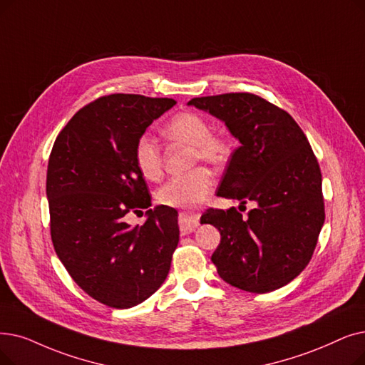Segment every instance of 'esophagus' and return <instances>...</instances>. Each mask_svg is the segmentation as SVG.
<instances>
[{
	"instance_id": "1",
	"label": "esophagus",
	"mask_w": 365,
	"mask_h": 365,
	"mask_svg": "<svg viewBox=\"0 0 365 365\" xmlns=\"http://www.w3.org/2000/svg\"><path fill=\"white\" fill-rule=\"evenodd\" d=\"M200 224V216L191 212H180L179 213V227L182 234H189L197 230Z\"/></svg>"
}]
</instances>
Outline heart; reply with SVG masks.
<instances>
[{
    "label": "heart",
    "mask_w": 365,
    "mask_h": 365,
    "mask_svg": "<svg viewBox=\"0 0 365 365\" xmlns=\"http://www.w3.org/2000/svg\"><path fill=\"white\" fill-rule=\"evenodd\" d=\"M163 134L178 143L192 146V163H207L220 167L228 163L232 153L231 140L222 134H213L209 120L201 115L185 112L170 119ZM134 161L146 179H158L163 173V155L156 141L148 134L140 135L134 146ZM213 189V178L202 167L178 174L168 179L156 192V200L168 207L195 209L209 197Z\"/></svg>",
    "instance_id": "b5f03b06"
}]
</instances>
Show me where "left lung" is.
<instances>
[{
  "mask_svg": "<svg viewBox=\"0 0 365 365\" xmlns=\"http://www.w3.org/2000/svg\"><path fill=\"white\" fill-rule=\"evenodd\" d=\"M189 104L224 120L242 143L217 197L257 202L247 217L235 207L201 216V224L220 232L212 255L217 274L255 294L284 287L310 262L325 220L322 174L306 134L288 112L249 92L198 97Z\"/></svg>",
  "mask_w": 365,
  "mask_h": 365,
  "instance_id": "left-lung-1",
  "label": "left lung"
}]
</instances>
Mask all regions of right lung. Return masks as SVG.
Returning a JSON list of instances; mask_svg holds the SVG:
<instances>
[{
  "instance_id": "right-lung-1",
  "label": "right lung",
  "mask_w": 365,
  "mask_h": 365,
  "mask_svg": "<svg viewBox=\"0 0 365 365\" xmlns=\"http://www.w3.org/2000/svg\"><path fill=\"white\" fill-rule=\"evenodd\" d=\"M176 101L112 93L86 104L58 134L49 156L46 194L55 252L89 297L130 309L164 283L179 243L178 212L149 209L145 225L128 213L148 209V185L134 146Z\"/></svg>"
}]
</instances>
